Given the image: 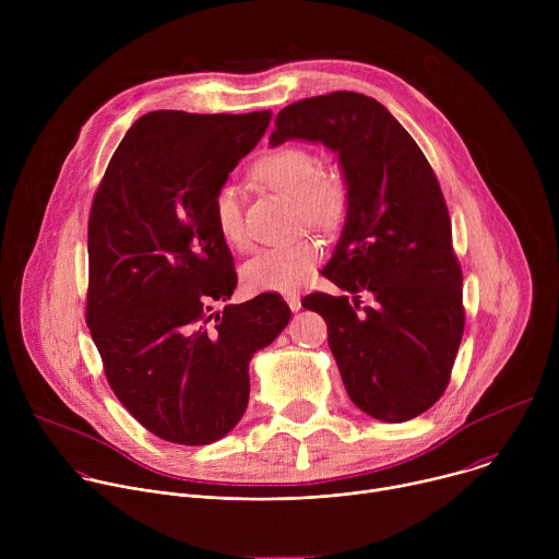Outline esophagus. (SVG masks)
Segmentation results:
<instances>
[{
  "label": "esophagus",
  "instance_id": "obj_1",
  "mask_svg": "<svg viewBox=\"0 0 559 559\" xmlns=\"http://www.w3.org/2000/svg\"><path fill=\"white\" fill-rule=\"evenodd\" d=\"M285 300H287V305H289L292 311H298V309H300V296H298V292H287V294H285Z\"/></svg>",
  "mask_w": 559,
  "mask_h": 559
}]
</instances>
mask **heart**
Here are the masks:
<instances>
[{"label": "heart", "mask_w": 559, "mask_h": 559, "mask_svg": "<svg viewBox=\"0 0 559 559\" xmlns=\"http://www.w3.org/2000/svg\"><path fill=\"white\" fill-rule=\"evenodd\" d=\"M252 177L263 186L296 201L300 216L313 225L334 227L347 210V186L341 173L323 170L318 154L298 143L267 147L252 166ZM212 223L231 250H248L250 238L243 221L241 194L223 183L212 194ZM318 261V246L311 238L265 248L243 265V285L252 294L294 292L307 283Z\"/></svg>", "instance_id": "heart-1"}]
</instances>
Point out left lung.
<instances>
[{
  "instance_id": "left-lung-1",
  "label": "left lung",
  "mask_w": 559,
  "mask_h": 559,
  "mask_svg": "<svg viewBox=\"0 0 559 559\" xmlns=\"http://www.w3.org/2000/svg\"><path fill=\"white\" fill-rule=\"evenodd\" d=\"M274 126L272 145L305 139L334 150L347 183V218L323 270L343 294L313 292L302 307L325 318L352 403L376 420L407 423L440 401L464 332L440 183L412 134L360 93L300 99Z\"/></svg>"
}]
</instances>
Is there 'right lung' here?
<instances>
[{"label": "right lung", "mask_w": 559, "mask_h": 559, "mask_svg": "<svg viewBox=\"0 0 559 559\" xmlns=\"http://www.w3.org/2000/svg\"><path fill=\"white\" fill-rule=\"evenodd\" d=\"M272 112L156 110L126 132L88 218L86 323L119 403L162 440L227 436L250 401V360L289 323L281 294L225 305L234 259L210 203Z\"/></svg>", "instance_id": "obj_1"}]
</instances>
